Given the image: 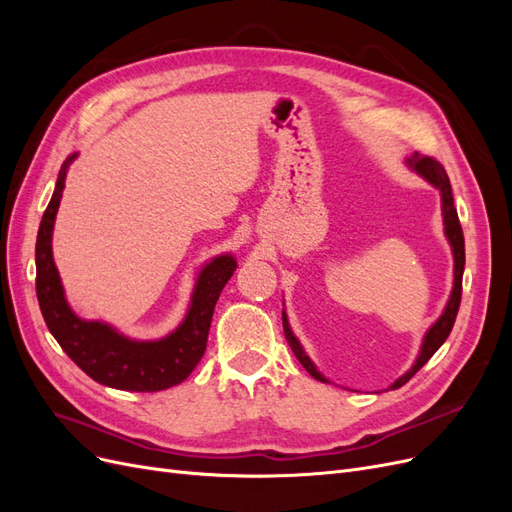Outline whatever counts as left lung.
Here are the masks:
<instances>
[{"label":"left lung","mask_w":512,"mask_h":512,"mask_svg":"<svg viewBox=\"0 0 512 512\" xmlns=\"http://www.w3.org/2000/svg\"><path fill=\"white\" fill-rule=\"evenodd\" d=\"M406 164L414 170L416 175H421L425 181H429L433 188L440 190V196H442V215H444V235L448 239V243H451L453 247V260H455V280H453V290H451V299H448L446 307L442 316L431 324L429 331L425 333L423 337V346H421V352H418L414 365L406 371L404 376L397 378L391 389H399V386H404L418 369H421L433 354H436V350L446 342V337L451 335V329L455 324V318H457V312H459V303H461V280H463V267H466V243H463V230H461V224H459V218H457V209H455V203H453V190H451V181H448V175L444 166L433 160L429 156H418V153H414V156H410L406 160ZM282 320H284V335H286V342L288 346L292 348L294 356H297L299 363L307 369V374L320 380V382H329L327 378H324L320 371L316 369V365L312 363V359L305 354L303 346L299 344V339L294 337L290 324H288V316L286 312H282Z\"/></svg>","instance_id":"1"}]
</instances>
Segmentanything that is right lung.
<instances>
[{"label": "right lung", "mask_w": 512, "mask_h": 512, "mask_svg": "<svg viewBox=\"0 0 512 512\" xmlns=\"http://www.w3.org/2000/svg\"><path fill=\"white\" fill-rule=\"evenodd\" d=\"M76 153L61 164L55 192L46 207L36 241V294L42 316L57 344L89 378L119 391H164L188 378L207 348L213 309L220 292L237 269L230 254L215 256L200 269L192 301L179 327L162 339L138 342L111 324L83 320L72 312L53 260V226L68 168Z\"/></svg>", "instance_id": "1"}]
</instances>
